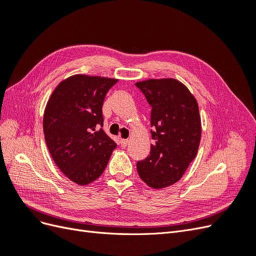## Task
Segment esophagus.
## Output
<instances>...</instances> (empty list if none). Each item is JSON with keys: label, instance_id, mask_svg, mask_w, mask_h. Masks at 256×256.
I'll return each instance as SVG.
<instances>
[{"label": "esophagus", "instance_id": "1", "mask_svg": "<svg viewBox=\"0 0 256 256\" xmlns=\"http://www.w3.org/2000/svg\"><path fill=\"white\" fill-rule=\"evenodd\" d=\"M128 143H129V141L127 140V138H120V145L122 146L125 147V146L128 145Z\"/></svg>", "mask_w": 256, "mask_h": 256}]
</instances>
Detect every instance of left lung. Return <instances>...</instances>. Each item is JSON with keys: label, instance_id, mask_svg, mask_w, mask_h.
<instances>
[{"label": "left lung", "instance_id": "left-lung-1", "mask_svg": "<svg viewBox=\"0 0 256 256\" xmlns=\"http://www.w3.org/2000/svg\"><path fill=\"white\" fill-rule=\"evenodd\" d=\"M152 106L150 152L138 161L141 180L154 189L180 180L196 158L202 134L198 106L186 85L176 79L136 82Z\"/></svg>", "mask_w": 256, "mask_h": 256}]
</instances>
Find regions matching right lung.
<instances>
[{
    "label": "right lung",
    "instance_id": "add662e5",
    "mask_svg": "<svg viewBox=\"0 0 256 256\" xmlns=\"http://www.w3.org/2000/svg\"><path fill=\"white\" fill-rule=\"evenodd\" d=\"M118 82L104 76L74 74L53 90L44 114V134L52 159L72 182L96 180L116 143L100 128L106 92Z\"/></svg>",
    "mask_w": 256,
    "mask_h": 256
}]
</instances>
